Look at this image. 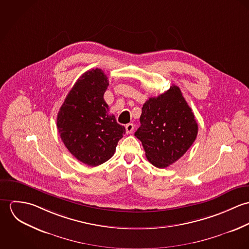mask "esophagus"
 I'll return each instance as SVG.
<instances>
[{
    "label": "esophagus",
    "instance_id": "obj_1",
    "mask_svg": "<svg viewBox=\"0 0 249 249\" xmlns=\"http://www.w3.org/2000/svg\"><path fill=\"white\" fill-rule=\"evenodd\" d=\"M133 129H134V125H133V124H127L125 125L126 133H131V132L133 131Z\"/></svg>",
    "mask_w": 249,
    "mask_h": 249
}]
</instances>
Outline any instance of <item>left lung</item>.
Masks as SVG:
<instances>
[{
  "instance_id": "left-lung-1",
  "label": "left lung",
  "mask_w": 249,
  "mask_h": 249,
  "mask_svg": "<svg viewBox=\"0 0 249 249\" xmlns=\"http://www.w3.org/2000/svg\"><path fill=\"white\" fill-rule=\"evenodd\" d=\"M140 123L134 135L142 142L147 160L162 169L186 153L198 131L195 115L176 85L144 103Z\"/></svg>"
}]
</instances>
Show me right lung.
<instances>
[{"label": "right lung", "mask_w": 249, "mask_h": 249, "mask_svg": "<svg viewBox=\"0 0 249 249\" xmlns=\"http://www.w3.org/2000/svg\"><path fill=\"white\" fill-rule=\"evenodd\" d=\"M109 85L105 72L92 69L74 83L57 114L60 138L80 162L99 166L109 160L125 133L115 116L109 115L104 95Z\"/></svg>", "instance_id": "1"}]
</instances>
